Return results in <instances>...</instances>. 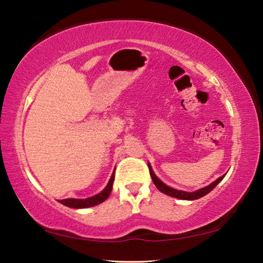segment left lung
<instances>
[{"label": "left lung", "instance_id": "1", "mask_svg": "<svg viewBox=\"0 0 263 263\" xmlns=\"http://www.w3.org/2000/svg\"><path fill=\"white\" fill-rule=\"evenodd\" d=\"M148 167H149V172H151V177H152V179H153V182L155 183V186L157 187V189L159 190V192L166 194V195H168V196L176 197V198H179V199H184V200H194V199H198V198H200V197L205 196V195L209 194V193L211 192V190H213V189L215 188V186H217V184L221 181V180H222V179L224 178V176H222V177H220L219 179L215 180L214 182L211 183L210 186H206V187H204V188H202V189L196 190V192H194V193H187V192H182V190L173 189V188H171V187L166 186V184H164V183L161 181V180H159V179L155 176V174H154L153 168H152L151 165H149V164H148Z\"/></svg>", "mask_w": 263, "mask_h": 263}]
</instances>
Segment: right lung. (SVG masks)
<instances>
[{
	"mask_svg": "<svg viewBox=\"0 0 263 263\" xmlns=\"http://www.w3.org/2000/svg\"><path fill=\"white\" fill-rule=\"evenodd\" d=\"M114 178H115V171L112 172L111 178L108 182L107 187L102 190L100 194L96 195L93 197H89L85 199H75V198H66V199H60L59 202L61 204H64L65 206L68 208H73V209H84V208H91V206H96V205L100 204L108 198V196L110 195L111 188H112V182H114Z\"/></svg>",
	"mask_w": 263,
	"mask_h": 263,
	"instance_id": "1",
	"label": "right lung"
}]
</instances>
